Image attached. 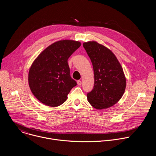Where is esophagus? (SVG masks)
<instances>
[{
	"label": "esophagus",
	"instance_id": "esophagus-1",
	"mask_svg": "<svg viewBox=\"0 0 156 156\" xmlns=\"http://www.w3.org/2000/svg\"><path fill=\"white\" fill-rule=\"evenodd\" d=\"M77 84L78 86H81V81L80 80H78L77 81Z\"/></svg>",
	"mask_w": 156,
	"mask_h": 156
}]
</instances>
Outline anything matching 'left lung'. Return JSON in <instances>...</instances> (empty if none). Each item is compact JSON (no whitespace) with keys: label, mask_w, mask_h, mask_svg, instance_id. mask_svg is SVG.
I'll use <instances>...</instances> for the list:
<instances>
[{"label":"left lung","mask_w":156,"mask_h":156,"mask_svg":"<svg viewBox=\"0 0 156 156\" xmlns=\"http://www.w3.org/2000/svg\"><path fill=\"white\" fill-rule=\"evenodd\" d=\"M94 70V85L87 94V101L94 108H108L117 103L124 94L126 78L115 54L96 41L84 42Z\"/></svg>","instance_id":"left-lung-1"}]
</instances>
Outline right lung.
Wrapping results in <instances>:
<instances>
[{"label": "right lung", "mask_w": 156, "mask_h": 156, "mask_svg": "<svg viewBox=\"0 0 156 156\" xmlns=\"http://www.w3.org/2000/svg\"><path fill=\"white\" fill-rule=\"evenodd\" d=\"M80 46V42L73 40L57 41L33 62L28 73L29 86L36 98L44 105H60L76 85L70 75L68 58Z\"/></svg>", "instance_id": "1"}]
</instances>
